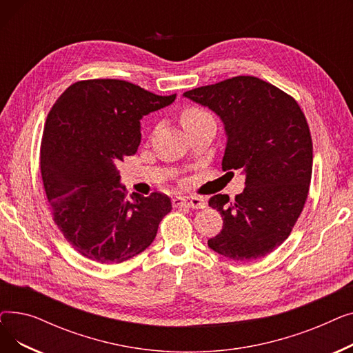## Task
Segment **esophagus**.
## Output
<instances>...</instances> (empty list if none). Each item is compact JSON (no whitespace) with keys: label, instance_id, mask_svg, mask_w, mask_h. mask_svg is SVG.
<instances>
[{"label":"esophagus","instance_id":"1","mask_svg":"<svg viewBox=\"0 0 353 353\" xmlns=\"http://www.w3.org/2000/svg\"><path fill=\"white\" fill-rule=\"evenodd\" d=\"M173 205L190 208V209H203L206 208V201L196 196H176L173 199Z\"/></svg>","mask_w":353,"mask_h":353}]
</instances>
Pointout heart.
<instances>
[{
	"mask_svg": "<svg viewBox=\"0 0 353 353\" xmlns=\"http://www.w3.org/2000/svg\"><path fill=\"white\" fill-rule=\"evenodd\" d=\"M205 116H208L206 111H203V110H200V108H197V107H188V108H184V110L181 111L180 120H181L183 127H186V125H189V124H192V123L200 120L201 117H205Z\"/></svg>",
	"mask_w": 353,
	"mask_h": 353,
	"instance_id": "heart-1",
	"label": "heart"
}]
</instances>
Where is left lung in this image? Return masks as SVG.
I'll return each mask as SVG.
<instances>
[{"label": "left lung", "instance_id": "1", "mask_svg": "<svg viewBox=\"0 0 353 353\" xmlns=\"http://www.w3.org/2000/svg\"><path fill=\"white\" fill-rule=\"evenodd\" d=\"M183 96L223 121L228 140L221 169L246 174V188L234 201L228 194L210 197L223 228L209 239V248L236 262L269 254L289 237L309 193L313 145L303 111L285 91L252 76Z\"/></svg>", "mask_w": 353, "mask_h": 353}]
</instances>
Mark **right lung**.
I'll return each mask as SVG.
<instances>
[{"label":"right lung","mask_w":353,"mask_h":353,"mask_svg":"<svg viewBox=\"0 0 353 353\" xmlns=\"http://www.w3.org/2000/svg\"><path fill=\"white\" fill-rule=\"evenodd\" d=\"M176 100L124 80L71 84L55 101L41 140V176L55 225L80 254L103 265L152 245L172 210L163 193L125 197L117 165L141 141L140 120Z\"/></svg>","instance_id":"obj_1"}]
</instances>
